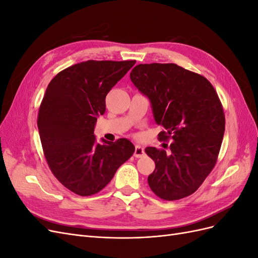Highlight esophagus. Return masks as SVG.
<instances>
[{"mask_svg": "<svg viewBox=\"0 0 258 258\" xmlns=\"http://www.w3.org/2000/svg\"><path fill=\"white\" fill-rule=\"evenodd\" d=\"M144 155H145L144 148L141 147L140 145H137L136 146V150H135V157L136 158H141V157H143Z\"/></svg>", "mask_w": 258, "mask_h": 258, "instance_id": "1", "label": "esophagus"}]
</instances>
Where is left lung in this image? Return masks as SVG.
<instances>
[{"label": "left lung", "instance_id": "obj_1", "mask_svg": "<svg viewBox=\"0 0 258 258\" xmlns=\"http://www.w3.org/2000/svg\"><path fill=\"white\" fill-rule=\"evenodd\" d=\"M130 79L151 101L154 118L172 140L170 154L156 147L145 153L155 161L147 182L163 200H178L196 191L213 170L225 132L221 100L206 77L174 63L139 64Z\"/></svg>", "mask_w": 258, "mask_h": 258}]
</instances>
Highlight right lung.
Instances as JSON below:
<instances>
[{
  "label": "right lung",
  "instance_id": "obj_1",
  "mask_svg": "<svg viewBox=\"0 0 258 258\" xmlns=\"http://www.w3.org/2000/svg\"><path fill=\"white\" fill-rule=\"evenodd\" d=\"M136 60H88L53 77L38 110L37 127L46 161L58 181L80 196H91L111 182L135 153L127 139L97 142V117L105 97Z\"/></svg>",
  "mask_w": 258,
  "mask_h": 258
}]
</instances>
